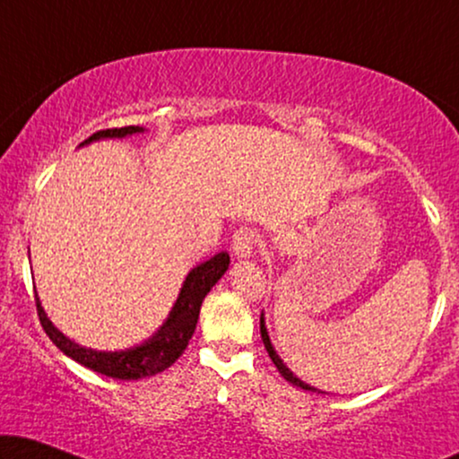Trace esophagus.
<instances>
[{
  "instance_id": "1",
  "label": "esophagus",
  "mask_w": 459,
  "mask_h": 459,
  "mask_svg": "<svg viewBox=\"0 0 459 459\" xmlns=\"http://www.w3.org/2000/svg\"><path fill=\"white\" fill-rule=\"evenodd\" d=\"M256 244V231L250 228H238L231 236V250H234L236 256L240 259H247V256L253 255V248Z\"/></svg>"
}]
</instances>
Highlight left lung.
I'll return each mask as SVG.
<instances>
[{
    "mask_svg": "<svg viewBox=\"0 0 459 459\" xmlns=\"http://www.w3.org/2000/svg\"><path fill=\"white\" fill-rule=\"evenodd\" d=\"M261 338H263V344H265V349H267L269 357H272V361L275 363V368H278V372H280L281 376H284V378H286L288 382H292L294 386L303 388V391H313V393L317 391V388H313V386L307 385V382H303L300 378H297V376H294V374L290 372V369H288V368L284 366V361L280 359L278 353H275L273 344H272V341H269V334H267V328H265V319H263V313H261Z\"/></svg>",
    "mask_w": 459,
    "mask_h": 459,
    "instance_id": "8db88e82",
    "label": "left lung"
}]
</instances>
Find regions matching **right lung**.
<instances>
[{
  "label": "right lung",
  "instance_id": "obj_1",
  "mask_svg": "<svg viewBox=\"0 0 459 459\" xmlns=\"http://www.w3.org/2000/svg\"><path fill=\"white\" fill-rule=\"evenodd\" d=\"M140 131H143V127H135V125H129V127L121 129H104L93 134L91 137H87L81 146L96 140H104V137H125L140 134ZM228 253H217L215 256H211L209 261L194 267L192 272L187 273L184 286H181L179 297L175 300L167 322L160 325V330L156 332L152 338H148L146 342L125 351H93L79 347L77 342L66 338L52 322H49L46 311H43V307L39 303V297L35 294L37 316H39V322L43 325V330H46V334L49 336V341H52L62 353L81 363V366L90 368L98 374L108 376V378H148V376L162 372V369L173 366V363L179 359V355L184 353L187 342H190L194 330H196L200 307H203L204 297L209 294L211 288L221 280V275L228 272Z\"/></svg>",
  "mask_w": 459,
  "mask_h": 459
}]
</instances>
